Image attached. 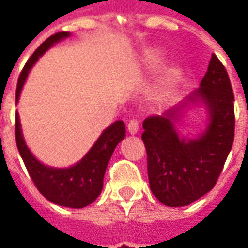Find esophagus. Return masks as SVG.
I'll return each mask as SVG.
<instances>
[{
    "mask_svg": "<svg viewBox=\"0 0 248 248\" xmlns=\"http://www.w3.org/2000/svg\"><path fill=\"white\" fill-rule=\"evenodd\" d=\"M127 130L130 134H137L140 130V121L138 119H130V122L127 124Z\"/></svg>",
    "mask_w": 248,
    "mask_h": 248,
    "instance_id": "esophagus-1",
    "label": "esophagus"
}]
</instances>
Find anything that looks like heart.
I'll return each instance as SVG.
<instances>
[{
  "instance_id": "obj_1",
  "label": "heart",
  "mask_w": 248,
  "mask_h": 248,
  "mask_svg": "<svg viewBox=\"0 0 248 248\" xmlns=\"http://www.w3.org/2000/svg\"><path fill=\"white\" fill-rule=\"evenodd\" d=\"M162 56L161 53L158 50H149L146 51L145 57H143V65L147 70H158L162 65ZM171 81L172 76H167L163 82H162L161 86V95L162 97H167L169 93H170V89H171Z\"/></svg>"
}]
</instances>
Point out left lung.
I'll list each match as a JSON object with an SVG mask.
<instances>
[{
	"mask_svg": "<svg viewBox=\"0 0 248 248\" xmlns=\"http://www.w3.org/2000/svg\"><path fill=\"white\" fill-rule=\"evenodd\" d=\"M202 98L210 124L198 140H179L172 119L177 110L143 121L142 140L153 194L169 207H182L213 190L232 147L235 131L234 93L227 70L213 54L201 89L188 98ZM183 108V106H182Z\"/></svg>",
	"mask_w": 248,
	"mask_h": 248,
	"instance_id": "left-lung-1",
	"label": "left lung"
}]
</instances>
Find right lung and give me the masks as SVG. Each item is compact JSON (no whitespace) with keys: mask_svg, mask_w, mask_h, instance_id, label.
Segmentation results:
<instances>
[{"mask_svg":"<svg viewBox=\"0 0 248 248\" xmlns=\"http://www.w3.org/2000/svg\"><path fill=\"white\" fill-rule=\"evenodd\" d=\"M66 37H69L67 31L50 35L45 42L38 46V49L28 60L18 77L16 102L18 101L19 93L24 86L28 73L38 60V57L42 56L53 44ZM124 124L122 121H117L103 131V134L93 146L92 150L76 166L69 169H53L37 161L26 147L21 133L18 114H16V142L31 181L47 201L63 207H86L97 199L102 191L103 177L108 161L113 155L115 146L124 138Z\"/></svg>","mask_w":248,"mask_h":248,"instance_id":"right-lung-1","label":"right lung"}]
</instances>
